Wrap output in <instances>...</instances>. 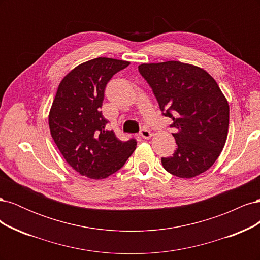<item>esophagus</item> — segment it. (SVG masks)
Masks as SVG:
<instances>
[{"mask_svg":"<svg viewBox=\"0 0 260 260\" xmlns=\"http://www.w3.org/2000/svg\"><path fill=\"white\" fill-rule=\"evenodd\" d=\"M140 136L142 137L143 139H149L152 137V132L146 128H143V129H141V131H140Z\"/></svg>","mask_w":260,"mask_h":260,"instance_id":"34e87169","label":"esophagus"}]
</instances>
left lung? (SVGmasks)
<instances>
[{"label": "left lung", "mask_w": 260, "mask_h": 260, "mask_svg": "<svg viewBox=\"0 0 260 260\" xmlns=\"http://www.w3.org/2000/svg\"><path fill=\"white\" fill-rule=\"evenodd\" d=\"M162 115L172 119L178 147L164 168L190 179L208 170L221 154L229 130V104L206 70L177 60L139 65Z\"/></svg>", "instance_id": "left-lung-1"}]
</instances>
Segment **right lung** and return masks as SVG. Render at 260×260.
<instances>
[{"instance_id": "obj_1", "label": "right lung", "mask_w": 260, "mask_h": 260, "mask_svg": "<svg viewBox=\"0 0 260 260\" xmlns=\"http://www.w3.org/2000/svg\"><path fill=\"white\" fill-rule=\"evenodd\" d=\"M130 62L98 57L62 78L49 114L51 136L69 166L90 179H105L135 152L137 141L118 140L101 112L107 82Z\"/></svg>"}]
</instances>
